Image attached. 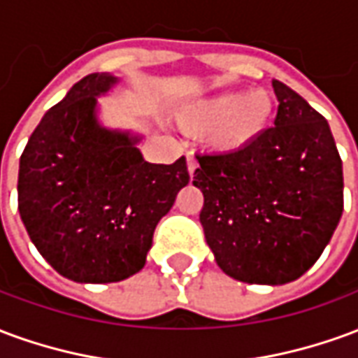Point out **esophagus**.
<instances>
[{"label": "esophagus", "mask_w": 358, "mask_h": 358, "mask_svg": "<svg viewBox=\"0 0 358 358\" xmlns=\"http://www.w3.org/2000/svg\"><path fill=\"white\" fill-rule=\"evenodd\" d=\"M186 161H187V172H189V176H194V172L197 171V161H195L194 153H187Z\"/></svg>", "instance_id": "esophagus-1"}]
</instances>
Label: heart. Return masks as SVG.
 I'll list each match as a JSON object with an SVG mask.
<instances>
[{"mask_svg": "<svg viewBox=\"0 0 358 358\" xmlns=\"http://www.w3.org/2000/svg\"><path fill=\"white\" fill-rule=\"evenodd\" d=\"M272 110L274 103L266 90L224 92L182 110L180 124L189 132H207L213 148L230 153L248 149L266 132Z\"/></svg>", "mask_w": 358, "mask_h": 358, "instance_id": "heart-1", "label": "heart"}]
</instances>
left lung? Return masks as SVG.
<instances>
[{
	"mask_svg": "<svg viewBox=\"0 0 358 358\" xmlns=\"http://www.w3.org/2000/svg\"><path fill=\"white\" fill-rule=\"evenodd\" d=\"M274 126L241 151L195 155L205 240L228 276L280 285L322 255L343 213L341 157L328 120L274 80Z\"/></svg>",
	"mask_w": 358,
	"mask_h": 358,
	"instance_id": "1",
	"label": "left lung"
}]
</instances>
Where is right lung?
Masks as SVG:
<instances>
[{
	"mask_svg": "<svg viewBox=\"0 0 358 358\" xmlns=\"http://www.w3.org/2000/svg\"><path fill=\"white\" fill-rule=\"evenodd\" d=\"M117 82H76L36 126L19 166V210L30 240L61 276L107 284L140 272L157 222L189 182L186 157L151 164L138 138L95 118V95Z\"/></svg>",
	"mask_w": 358,
	"mask_h": 358,
	"instance_id": "obj_1",
	"label": "right lung"
}]
</instances>
